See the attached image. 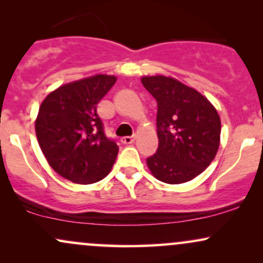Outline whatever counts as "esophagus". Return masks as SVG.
Returning a JSON list of instances; mask_svg holds the SVG:
<instances>
[{
	"mask_svg": "<svg viewBox=\"0 0 263 263\" xmlns=\"http://www.w3.org/2000/svg\"><path fill=\"white\" fill-rule=\"evenodd\" d=\"M135 141H136L135 136H126V137L121 138V142L123 144H131V143H134Z\"/></svg>",
	"mask_w": 263,
	"mask_h": 263,
	"instance_id": "1",
	"label": "esophagus"
}]
</instances>
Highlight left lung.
<instances>
[{
	"label": "left lung",
	"mask_w": 263,
	"mask_h": 263,
	"mask_svg": "<svg viewBox=\"0 0 263 263\" xmlns=\"http://www.w3.org/2000/svg\"><path fill=\"white\" fill-rule=\"evenodd\" d=\"M157 101L158 148L147 158L157 179L168 184L192 180L215 158L221 122L206 98L176 79L142 78Z\"/></svg>",
	"instance_id": "left-lung-1"
}]
</instances>
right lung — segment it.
Instances as JSON below:
<instances>
[{
    "mask_svg": "<svg viewBox=\"0 0 263 263\" xmlns=\"http://www.w3.org/2000/svg\"><path fill=\"white\" fill-rule=\"evenodd\" d=\"M116 83L95 75L50 92L39 107L35 134L42 152L59 176L79 184L96 183L110 173L119 146L105 135L99 101Z\"/></svg>",
    "mask_w": 263,
    "mask_h": 263,
    "instance_id": "1",
    "label": "right lung"
}]
</instances>
